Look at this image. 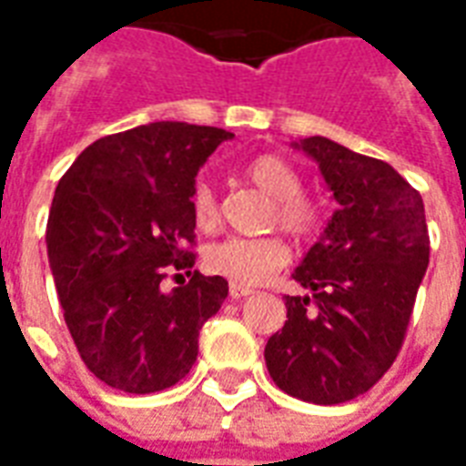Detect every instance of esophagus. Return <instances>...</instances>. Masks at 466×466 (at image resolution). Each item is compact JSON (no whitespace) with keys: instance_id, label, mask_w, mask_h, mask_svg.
Instances as JSON below:
<instances>
[{"instance_id":"34e87169","label":"esophagus","mask_w":466,"mask_h":466,"mask_svg":"<svg viewBox=\"0 0 466 466\" xmlns=\"http://www.w3.org/2000/svg\"><path fill=\"white\" fill-rule=\"evenodd\" d=\"M228 295H230V299H243V297L253 295V289H250V287H243V285H236V282H230Z\"/></svg>"}]
</instances>
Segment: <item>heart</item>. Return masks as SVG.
<instances>
[{
    "label": "heart",
    "mask_w": 466,
    "mask_h": 466,
    "mask_svg": "<svg viewBox=\"0 0 466 466\" xmlns=\"http://www.w3.org/2000/svg\"><path fill=\"white\" fill-rule=\"evenodd\" d=\"M246 174L255 187L272 196L275 204L272 223H279L295 236H307L317 228L319 208L312 198L302 194V177L292 164H287L282 157L275 154H262L248 164ZM188 208H191V218L201 230L218 226V196L211 181H196L188 194ZM204 262L211 275H220L236 285H262L289 262V248L278 236H228L206 248Z\"/></svg>",
    "instance_id": "heart-1"
}]
</instances>
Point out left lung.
I'll list each match as a JSON object with an SVG mask.
<instances>
[{
	"mask_svg": "<svg viewBox=\"0 0 466 466\" xmlns=\"http://www.w3.org/2000/svg\"><path fill=\"white\" fill-rule=\"evenodd\" d=\"M292 147L319 164L339 208L292 278L287 321L265 346L279 390L314 405L353 400L400 351L430 262L422 196L390 167L327 137Z\"/></svg>",
	"mask_w": 466,
	"mask_h": 466,
	"instance_id": "obj_1",
	"label": "left lung"
}]
</instances>
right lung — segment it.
<instances>
[{
	"label": "right lung",
	"mask_w": 466,
	"mask_h": 466,
	"mask_svg": "<svg viewBox=\"0 0 466 466\" xmlns=\"http://www.w3.org/2000/svg\"><path fill=\"white\" fill-rule=\"evenodd\" d=\"M230 137L187 122L139 125L83 149L56 187L46 248L63 317L87 370L122 393L179 383L198 331L228 297L223 278L191 272L188 194ZM169 269L192 279L167 293Z\"/></svg>",
	"instance_id": "1"
}]
</instances>
